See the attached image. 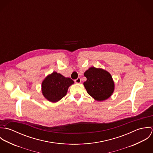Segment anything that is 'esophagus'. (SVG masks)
I'll use <instances>...</instances> for the list:
<instances>
[{
    "mask_svg": "<svg viewBox=\"0 0 153 153\" xmlns=\"http://www.w3.org/2000/svg\"><path fill=\"white\" fill-rule=\"evenodd\" d=\"M75 82L76 84H80L81 82V78L79 77V78H78L76 79L75 80Z\"/></svg>",
    "mask_w": 153,
    "mask_h": 153,
    "instance_id": "obj_1",
    "label": "esophagus"
}]
</instances>
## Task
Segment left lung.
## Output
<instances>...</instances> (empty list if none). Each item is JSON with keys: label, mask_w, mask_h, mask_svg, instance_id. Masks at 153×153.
I'll return each instance as SVG.
<instances>
[{"label": "left lung", "mask_w": 153, "mask_h": 153, "mask_svg": "<svg viewBox=\"0 0 153 153\" xmlns=\"http://www.w3.org/2000/svg\"><path fill=\"white\" fill-rule=\"evenodd\" d=\"M87 81L84 82L88 94L94 100L102 101L109 98L114 90V82L108 72L91 67L84 72Z\"/></svg>", "instance_id": "obj_1"}]
</instances>
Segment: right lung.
<instances>
[{"instance_id": "1", "label": "right lung", "mask_w": 153, "mask_h": 153, "mask_svg": "<svg viewBox=\"0 0 153 153\" xmlns=\"http://www.w3.org/2000/svg\"><path fill=\"white\" fill-rule=\"evenodd\" d=\"M74 83L70 78H66L61 74L53 72L48 75L42 83V92L49 101L56 102L65 97L69 86Z\"/></svg>"}]
</instances>
